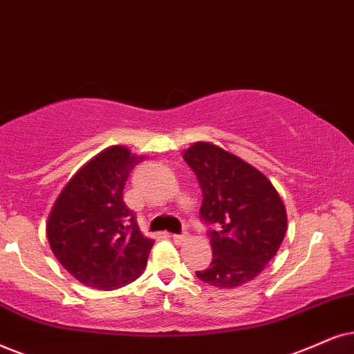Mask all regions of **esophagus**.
Listing matches in <instances>:
<instances>
[{"instance_id": "obj_1", "label": "esophagus", "mask_w": 354, "mask_h": 354, "mask_svg": "<svg viewBox=\"0 0 354 354\" xmlns=\"http://www.w3.org/2000/svg\"><path fill=\"white\" fill-rule=\"evenodd\" d=\"M171 239L174 240V243L181 245V243H185L187 239H189V235H187V234H173Z\"/></svg>"}]
</instances>
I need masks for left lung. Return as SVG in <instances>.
Listing matches in <instances>:
<instances>
[{"label": "left lung", "instance_id": "1", "mask_svg": "<svg viewBox=\"0 0 354 354\" xmlns=\"http://www.w3.org/2000/svg\"><path fill=\"white\" fill-rule=\"evenodd\" d=\"M203 191L199 214L209 225L212 261L196 271L216 288H236L257 277L283 243L288 217L263 173L221 147L198 142L183 155Z\"/></svg>", "mask_w": 354, "mask_h": 354}]
</instances>
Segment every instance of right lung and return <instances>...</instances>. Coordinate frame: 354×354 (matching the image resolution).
I'll return each mask as SVG.
<instances>
[{"mask_svg": "<svg viewBox=\"0 0 354 354\" xmlns=\"http://www.w3.org/2000/svg\"><path fill=\"white\" fill-rule=\"evenodd\" d=\"M140 158L111 147L84 165L60 192L47 236L62 266L89 288L113 290L136 281L153 240L140 234L122 192Z\"/></svg>", "mask_w": 354, "mask_h": 354, "instance_id": "add662e5", "label": "right lung"}]
</instances>
